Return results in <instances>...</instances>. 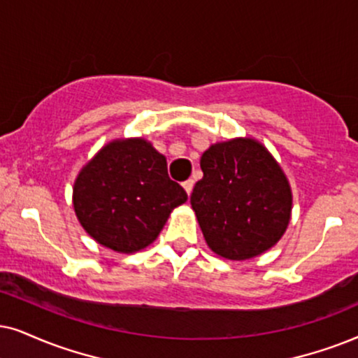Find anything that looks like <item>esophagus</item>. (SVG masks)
<instances>
[{
  "instance_id": "obj_1",
  "label": "esophagus",
  "mask_w": 358,
  "mask_h": 358,
  "mask_svg": "<svg viewBox=\"0 0 358 358\" xmlns=\"http://www.w3.org/2000/svg\"><path fill=\"white\" fill-rule=\"evenodd\" d=\"M183 188H185V192H187L188 194H192V192H193V180H187V182H183Z\"/></svg>"
}]
</instances>
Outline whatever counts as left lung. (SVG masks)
Here are the masks:
<instances>
[{"instance_id":"1","label":"left lung","mask_w":358,"mask_h":358,"mask_svg":"<svg viewBox=\"0 0 358 358\" xmlns=\"http://www.w3.org/2000/svg\"><path fill=\"white\" fill-rule=\"evenodd\" d=\"M200 166L189 203L211 251L243 261L273 248L291 220L292 194L271 153L256 140L234 138L208 148Z\"/></svg>"}]
</instances>
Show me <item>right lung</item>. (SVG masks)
Segmentation results:
<instances>
[{
  "label": "right lung",
  "mask_w": 358,
  "mask_h": 358,
  "mask_svg": "<svg viewBox=\"0 0 358 358\" xmlns=\"http://www.w3.org/2000/svg\"><path fill=\"white\" fill-rule=\"evenodd\" d=\"M188 194L170 180L166 158L143 138L115 140L80 170L76 215L90 236L117 252L155 241L173 208Z\"/></svg>",
  "instance_id": "add662e5"
}]
</instances>
